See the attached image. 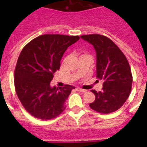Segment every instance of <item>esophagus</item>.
<instances>
[{
    "label": "esophagus",
    "instance_id": "obj_1",
    "mask_svg": "<svg viewBox=\"0 0 147 147\" xmlns=\"http://www.w3.org/2000/svg\"><path fill=\"white\" fill-rule=\"evenodd\" d=\"M76 90H77V91H80V92H83V93H85V92H86V90H84V89H82V88H76Z\"/></svg>",
    "mask_w": 147,
    "mask_h": 147
}]
</instances>
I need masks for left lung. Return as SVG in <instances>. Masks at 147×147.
Wrapping results in <instances>:
<instances>
[{
  "label": "left lung",
  "mask_w": 147,
  "mask_h": 147,
  "mask_svg": "<svg viewBox=\"0 0 147 147\" xmlns=\"http://www.w3.org/2000/svg\"><path fill=\"white\" fill-rule=\"evenodd\" d=\"M96 52V77L103 80L102 91L92 90L96 99L90 104L96 112L107 114L119 110L132 89V76L125 55L112 40L104 35H82Z\"/></svg>",
  "instance_id": "obj_1"
}]
</instances>
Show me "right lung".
I'll list each match as a JSON object with an SVG mask.
<instances>
[{"instance_id": "right-lung-1", "label": "right lung", "mask_w": 147, "mask_h": 147, "mask_svg": "<svg viewBox=\"0 0 147 147\" xmlns=\"http://www.w3.org/2000/svg\"><path fill=\"white\" fill-rule=\"evenodd\" d=\"M79 36L44 34L30 41L20 52L15 70V87L20 102L34 117L54 119L65 109L66 100L75 87H51L60 60Z\"/></svg>"}]
</instances>
